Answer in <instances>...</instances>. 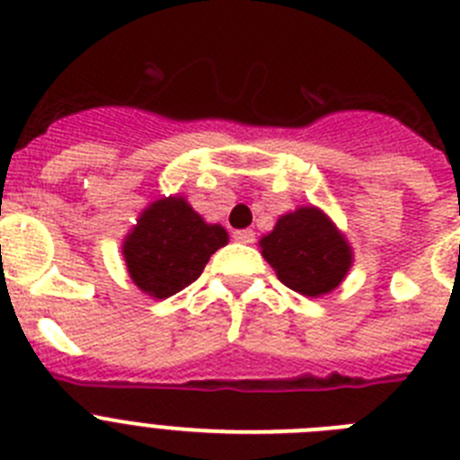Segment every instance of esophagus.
I'll return each mask as SVG.
<instances>
[{"instance_id":"34e87169","label":"esophagus","mask_w":460,"mask_h":460,"mask_svg":"<svg viewBox=\"0 0 460 460\" xmlns=\"http://www.w3.org/2000/svg\"><path fill=\"white\" fill-rule=\"evenodd\" d=\"M234 240L235 243H243V245H250V243H254V231L252 229L234 231Z\"/></svg>"}]
</instances>
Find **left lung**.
I'll return each instance as SVG.
<instances>
[{
    "instance_id": "8db88e82",
    "label": "left lung",
    "mask_w": 460,
    "mask_h": 460,
    "mask_svg": "<svg viewBox=\"0 0 460 460\" xmlns=\"http://www.w3.org/2000/svg\"><path fill=\"white\" fill-rule=\"evenodd\" d=\"M259 245L281 284L309 297L337 288L353 256L346 238L312 206L281 215Z\"/></svg>"
}]
</instances>
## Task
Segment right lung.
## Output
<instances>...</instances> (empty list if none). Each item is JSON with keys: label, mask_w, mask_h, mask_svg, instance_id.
<instances>
[{"label": "right lung", "mask_w": 460, "mask_h": 460, "mask_svg": "<svg viewBox=\"0 0 460 460\" xmlns=\"http://www.w3.org/2000/svg\"><path fill=\"white\" fill-rule=\"evenodd\" d=\"M226 240L229 235L220 225H206L188 201L169 197L144 210L126 238L123 256L132 281L163 300L190 287Z\"/></svg>", "instance_id": "right-lung-1"}]
</instances>
